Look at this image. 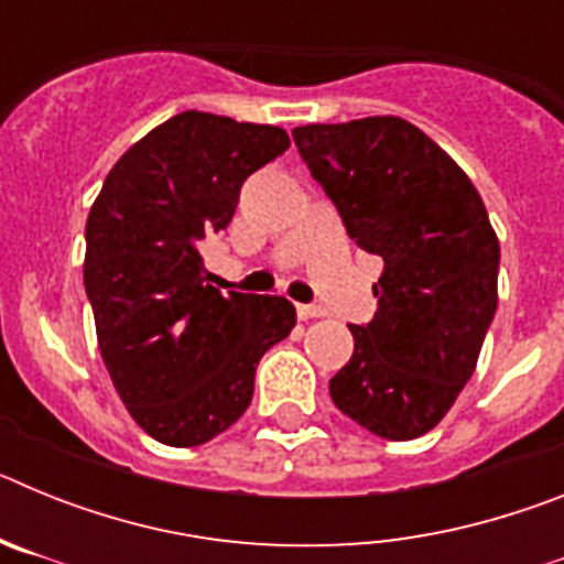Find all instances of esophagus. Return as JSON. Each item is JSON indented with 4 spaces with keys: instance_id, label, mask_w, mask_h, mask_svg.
<instances>
[{
    "instance_id": "34e87169",
    "label": "esophagus",
    "mask_w": 564,
    "mask_h": 564,
    "mask_svg": "<svg viewBox=\"0 0 564 564\" xmlns=\"http://www.w3.org/2000/svg\"><path fill=\"white\" fill-rule=\"evenodd\" d=\"M296 316L302 318V322H307V318H316V316H325V311L316 305H296Z\"/></svg>"
}]
</instances>
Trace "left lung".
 I'll return each mask as SVG.
<instances>
[{"label": "left lung", "instance_id": "left-lung-1", "mask_svg": "<svg viewBox=\"0 0 564 564\" xmlns=\"http://www.w3.org/2000/svg\"><path fill=\"white\" fill-rule=\"evenodd\" d=\"M356 246L383 259L370 325L330 378L338 410L372 435L435 430L471 378L497 311L500 242L468 174L398 115L293 129Z\"/></svg>", "mask_w": 564, "mask_h": 564}]
</instances>
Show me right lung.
I'll return each mask as SVG.
<instances>
[{
    "label": "right lung",
    "mask_w": 564,
    "mask_h": 564,
    "mask_svg": "<svg viewBox=\"0 0 564 564\" xmlns=\"http://www.w3.org/2000/svg\"><path fill=\"white\" fill-rule=\"evenodd\" d=\"M288 147L282 127L188 109L132 143L89 208L84 288L98 350L129 415L166 446L234 426L259 358L296 325L285 296H223L197 251L231 223L248 174Z\"/></svg>",
    "instance_id": "add662e5"
}]
</instances>
